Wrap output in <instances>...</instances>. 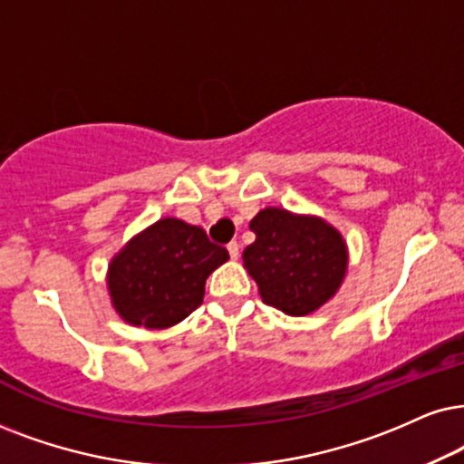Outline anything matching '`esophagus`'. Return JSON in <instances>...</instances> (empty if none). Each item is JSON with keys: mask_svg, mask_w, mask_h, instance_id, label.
Instances as JSON below:
<instances>
[{"mask_svg": "<svg viewBox=\"0 0 464 464\" xmlns=\"http://www.w3.org/2000/svg\"><path fill=\"white\" fill-rule=\"evenodd\" d=\"M227 250H228V255H231V259H237V256H239V244L237 242L228 244Z\"/></svg>", "mask_w": 464, "mask_h": 464, "instance_id": "obj_1", "label": "esophagus"}]
</instances>
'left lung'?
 <instances>
[{"mask_svg": "<svg viewBox=\"0 0 464 464\" xmlns=\"http://www.w3.org/2000/svg\"><path fill=\"white\" fill-rule=\"evenodd\" d=\"M256 239L246 246L244 267L267 306L304 316L336 295L349 266L347 244L324 218L261 209L250 220Z\"/></svg>", "mask_w": 464, "mask_h": 464, "instance_id": "left-lung-1", "label": "left lung"}]
</instances>
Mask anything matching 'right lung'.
I'll return each mask as SVG.
<instances>
[{
	"label": "right lung",
	"instance_id": "right-lung-1",
	"mask_svg": "<svg viewBox=\"0 0 464 464\" xmlns=\"http://www.w3.org/2000/svg\"><path fill=\"white\" fill-rule=\"evenodd\" d=\"M228 259L201 227L162 218L134 236L113 256L107 285L126 324L164 330L201 306L205 280Z\"/></svg>",
	"mask_w": 464,
	"mask_h": 464
}]
</instances>
